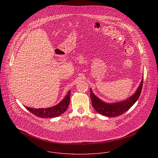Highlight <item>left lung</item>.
I'll return each mask as SVG.
<instances>
[{
	"instance_id": "1",
	"label": "left lung",
	"mask_w": 158,
	"mask_h": 158,
	"mask_svg": "<svg viewBox=\"0 0 158 158\" xmlns=\"http://www.w3.org/2000/svg\"><path fill=\"white\" fill-rule=\"evenodd\" d=\"M143 78L135 94L128 99L115 103H106L97 97L90 89L92 105L97 113L107 117H117L127 111L138 100L142 88Z\"/></svg>"
}]
</instances>
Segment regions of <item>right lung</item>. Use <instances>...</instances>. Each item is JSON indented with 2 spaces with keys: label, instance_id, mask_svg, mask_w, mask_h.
<instances>
[{
  "label": "right lung",
  "instance_id": "obj_1",
  "mask_svg": "<svg viewBox=\"0 0 158 158\" xmlns=\"http://www.w3.org/2000/svg\"><path fill=\"white\" fill-rule=\"evenodd\" d=\"M70 91L68 92V95L57 105L48 108H32L25 106V108L34 115L41 118H52L59 116L64 113L68 109L70 102Z\"/></svg>",
  "mask_w": 158,
  "mask_h": 158
}]
</instances>
